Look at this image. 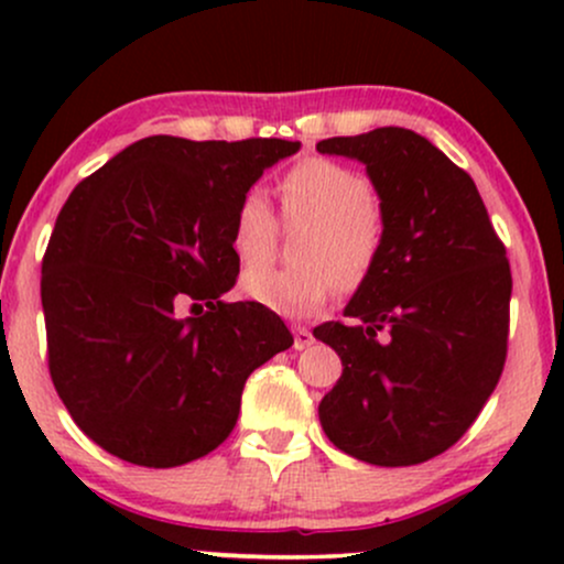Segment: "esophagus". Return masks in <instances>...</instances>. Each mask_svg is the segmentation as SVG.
<instances>
[{
  "label": "esophagus",
  "mask_w": 564,
  "mask_h": 564,
  "mask_svg": "<svg viewBox=\"0 0 564 564\" xmlns=\"http://www.w3.org/2000/svg\"><path fill=\"white\" fill-rule=\"evenodd\" d=\"M291 332H294V349H307L315 341L313 334H310V328L294 326V328H291Z\"/></svg>",
  "instance_id": "1"
}]
</instances>
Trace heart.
Returning a JSON list of instances; mask_svg holds the SVG:
<instances>
[{"label": "heart", "instance_id": "b5f03b06", "mask_svg": "<svg viewBox=\"0 0 564 564\" xmlns=\"http://www.w3.org/2000/svg\"><path fill=\"white\" fill-rule=\"evenodd\" d=\"M286 217L310 219L291 268H257L241 278L246 300L278 315L302 318L318 313L341 291L364 289L384 251V219L377 193L364 174L328 159H307L281 180ZM278 223L262 187H249L232 215L230 246L251 268L270 257Z\"/></svg>", "mask_w": 564, "mask_h": 564}]
</instances>
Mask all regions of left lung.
<instances>
[{
	"mask_svg": "<svg viewBox=\"0 0 564 564\" xmlns=\"http://www.w3.org/2000/svg\"><path fill=\"white\" fill-rule=\"evenodd\" d=\"M358 159L377 187L384 251L345 315L315 328L341 358L321 400L323 432L347 456L411 467L448 451L501 379L511 270L475 180L422 134L379 127L318 142Z\"/></svg>",
	"mask_w": 564,
	"mask_h": 564,
	"instance_id": "obj_1",
	"label": "left lung"
}]
</instances>
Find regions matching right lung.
<instances>
[{"instance_id":"1","label":"right lung","mask_w":564,"mask_h":564,"mask_svg":"<svg viewBox=\"0 0 564 564\" xmlns=\"http://www.w3.org/2000/svg\"><path fill=\"white\" fill-rule=\"evenodd\" d=\"M296 151L156 134L74 187L42 260L47 360L102 451L153 469L196 462L232 432L249 373L294 345L273 310L223 294L241 268L238 198Z\"/></svg>"}]
</instances>
